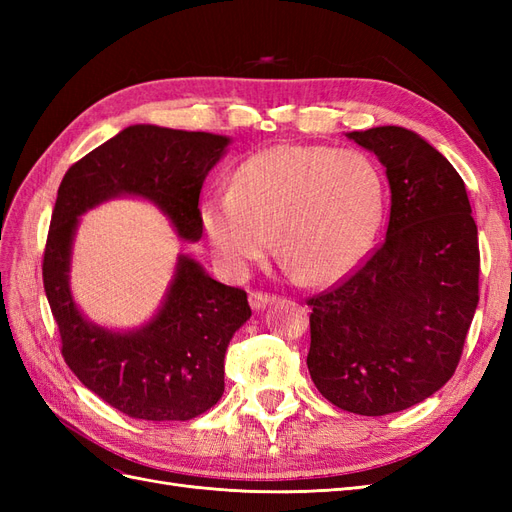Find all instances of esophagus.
<instances>
[{"mask_svg":"<svg viewBox=\"0 0 512 512\" xmlns=\"http://www.w3.org/2000/svg\"><path fill=\"white\" fill-rule=\"evenodd\" d=\"M273 301H277V297L275 294H271V292H250V305L254 307V309H262V307H267L269 303H273Z\"/></svg>","mask_w":512,"mask_h":512,"instance_id":"obj_1","label":"esophagus"}]
</instances>
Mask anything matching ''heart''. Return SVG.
Returning <instances> with one entry per match:
<instances>
[{
  "instance_id": "heart-1",
  "label": "heart",
  "mask_w": 512,
  "mask_h": 512,
  "mask_svg": "<svg viewBox=\"0 0 512 512\" xmlns=\"http://www.w3.org/2000/svg\"><path fill=\"white\" fill-rule=\"evenodd\" d=\"M384 215L378 164L356 149L277 145L247 158L228 196L203 207L213 252L243 273L277 250L309 284H329L367 256Z\"/></svg>"
}]
</instances>
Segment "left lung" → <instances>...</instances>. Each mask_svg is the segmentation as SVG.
<instances>
[{"label": "left lung", "mask_w": 512, "mask_h": 512, "mask_svg": "<svg viewBox=\"0 0 512 512\" xmlns=\"http://www.w3.org/2000/svg\"><path fill=\"white\" fill-rule=\"evenodd\" d=\"M391 185L382 243L342 282L307 297V369L333 406L382 416L453 378L478 305V230L466 183L421 136L350 132Z\"/></svg>", "instance_id": "8db88e82"}]
</instances>
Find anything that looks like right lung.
Returning <instances> with one entry per match:
<instances>
[{
	"mask_svg": "<svg viewBox=\"0 0 512 512\" xmlns=\"http://www.w3.org/2000/svg\"><path fill=\"white\" fill-rule=\"evenodd\" d=\"M226 136L130 126L68 168L57 190L42 282L61 337V356L89 391L143 421H190L224 393V354L252 316L247 292L211 280L198 262L179 258L175 282L147 327L111 333L87 322L68 288L70 245L79 215L106 198L153 200L183 239L203 235L198 209Z\"/></svg>",
	"mask_w": 512,
	"mask_h": 512,
	"instance_id": "obj_1",
	"label": "right lung"
}]
</instances>
